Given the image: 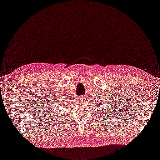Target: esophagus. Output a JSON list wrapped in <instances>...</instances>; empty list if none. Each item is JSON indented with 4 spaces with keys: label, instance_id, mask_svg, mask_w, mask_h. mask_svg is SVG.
Returning a JSON list of instances; mask_svg holds the SVG:
<instances>
[{
    "label": "esophagus",
    "instance_id": "esophagus-1",
    "mask_svg": "<svg viewBox=\"0 0 160 160\" xmlns=\"http://www.w3.org/2000/svg\"><path fill=\"white\" fill-rule=\"evenodd\" d=\"M80 100L81 101H84V100H85V98H80Z\"/></svg>",
    "mask_w": 160,
    "mask_h": 160
}]
</instances>
